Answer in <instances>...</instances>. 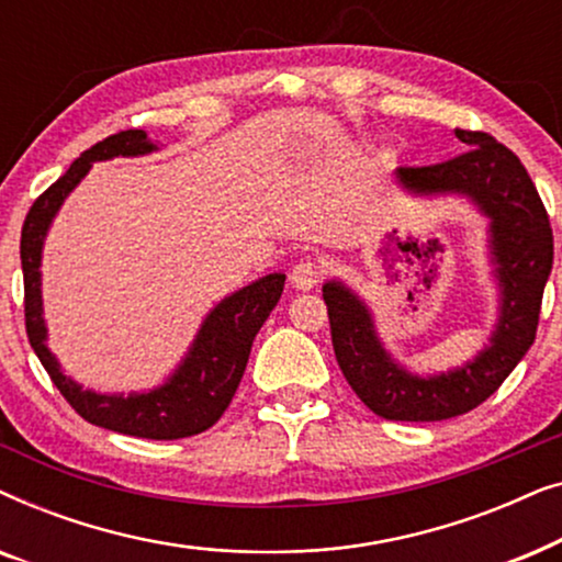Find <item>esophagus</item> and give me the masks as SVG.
Wrapping results in <instances>:
<instances>
[{
	"mask_svg": "<svg viewBox=\"0 0 562 562\" xmlns=\"http://www.w3.org/2000/svg\"><path fill=\"white\" fill-rule=\"evenodd\" d=\"M322 263L317 258H302V260H296L294 263V268H291V283H294L296 289H302V291H310V289H314L319 283V279H322Z\"/></svg>",
	"mask_w": 562,
	"mask_h": 562,
	"instance_id": "34e87169",
	"label": "esophagus"
}]
</instances>
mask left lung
Listing matches in <instances>:
<instances>
[{
  "mask_svg": "<svg viewBox=\"0 0 562 562\" xmlns=\"http://www.w3.org/2000/svg\"><path fill=\"white\" fill-rule=\"evenodd\" d=\"M463 156L425 168H396L412 196H460L488 220L486 250L496 289L488 345L463 366L414 373L383 345L371 306L340 279L322 286L335 358L368 409L394 422H440L486 402L535 342L542 291L552 271V229L527 168L486 133L456 130Z\"/></svg>",
  "mask_w": 562,
  "mask_h": 562,
  "instance_id": "left-lung-1",
  "label": "left lung"
}]
</instances>
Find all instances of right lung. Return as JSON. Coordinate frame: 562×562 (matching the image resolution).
<instances>
[{"label":"right lung","instance_id":"right-lung-1","mask_svg":"<svg viewBox=\"0 0 562 562\" xmlns=\"http://www.w3.org/2000/svg\"><path fill=\"white\" fill-rule=\"evenodd\" d=\"M156 150L158 145L145 130H125L83 150L71 168L30 206L25 225H22L20 258L22 279H25V325L30 345L66 402L91 425L112 429V432L148 437V440H179V437L204 432L225 414L240 386L252 340L273 306L279 304L286 273H268L220 299L199 325L187 356L171 375L158 386L130 391V394H99L66 375L48 348V325L43 314V245L68 194L79 187L94 164L148 156Z\"/></svg>","mask_w":562,"mask_h":562}]
</instances>
